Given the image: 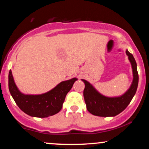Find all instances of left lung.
Segmentation results:
<instances>
[{
	"label": "left lung",
	"mask_w": 149,
	"mask_h": 149,
	"mask_svg": "<svg viewBox=\"0 0 149 149\" xmlns=\"http://www.w3.org/2000/svg\"><path fill=\"white\" fill-rule=\"evenodd\" d=\"M126 54L131 62L134 78L130 88L122 96L118 97H104L99 93L90 83L85 80H82L85 85L83 96L87 109L92 115L101 117L115 116L124 111L132 100L137 89L139 75L136 69V61L133 55L128 52V50H126Z\"/></svg>",
	"instance_id": "8db88e82"
}]
</instances>
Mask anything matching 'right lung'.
I'll use <instances>...</instances> for the list:
<instances>
[{
  "label": "right lung",
  "instance_id": "obj_1",
  "mask_svg": "<svg viewBox=\"0 0 149 149\" xmlns=\"http://www.w3.org/2000/svg\"><path fill=\"white\" fill-rule=\"evenodd\" d=\"M8 85L12 97L19 108L33 117L47 118L60 111L65 97L77 78L63 81L54 89L39 95H25L19 91L13 79L12 71L8 76Z\"/></svg>",
  "mask_w": 149,
  "mask_h": 149
}]
</instances>
